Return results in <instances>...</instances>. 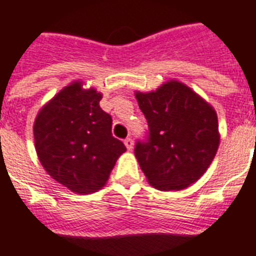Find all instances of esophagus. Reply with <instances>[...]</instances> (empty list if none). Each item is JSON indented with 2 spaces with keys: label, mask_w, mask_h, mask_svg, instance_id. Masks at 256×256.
Segmentation results:
<instances>
[{
  "label": "esophagus",
  "mask_w": 256,
  "mask_h": 256,
  "mask_svg": "<svg viewBox=\"0 0 256 256\" xmlns=\"http://www.w3.org/2000/svg\"><path fill=\"white\" fill-rule=\"evenodd\" d=\"M124 145H126V148H128V150H132V146H134V141H132V138L128 136V138H126V140H124Z\"/></svg>",
  "instance_id": "esophagus-1"
}]
</instances>
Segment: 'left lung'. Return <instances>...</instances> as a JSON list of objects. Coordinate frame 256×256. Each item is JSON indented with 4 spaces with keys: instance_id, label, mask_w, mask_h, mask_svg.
Listing matches in <instances>:
<instances>
[{
    "instance_id": "obj_1",
    "label": "left lung",
    "mask_w": 256,
    "mask_h": 256,
    "mask_svg": "<svg viewBox=\"0 0 256 256\" xmlns=\"http://www.w3.org/2000/svg\"><path fill=\"white\" fill-rule=\"evenodd\" d=\"M148 120L145 140L134 154L154 188L180 190L198 181L219 148V124L208 103L180 82L170 80L154 92H136Z\"/></svg>"
}]
</instances>
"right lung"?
I'll use <instances>...</instances> for the list:
<instances>
[{
    "mask_svg": "<svg viewBox=\"0 0 256 256\" xmlns=\"http://www.w3.org/2000/svg\"><path fill=\"white\" fill-rule=\"evenodd\" d=\"M102 95L72 83L42 107L33 126L34 146L48 174L76 193H92L108 180L124 142L112 136Z\"/></svg>",
    "mask_w": 256,
    "mask_h": 256,
    "instance_id": "add662e5",
    "label": "right lung"
}]
</instances>
